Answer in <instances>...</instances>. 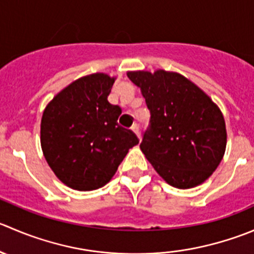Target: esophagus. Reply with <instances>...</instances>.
I'll list each match as a JSON object with an SVG mask.
<instances>
[{
  "label": "esophagus",
  "instance_id": "esophagus-1",
  "mask_svg": "<svg viewBox=\"0 0 254 254\" xmlns=\"http://www.w3.org/2000/svg\"><path fill=\"white\" fill-rule=\"evenodd\" d=\"M131 130L135 132V134L137 135V137H139V139H140V127H139V125L134 124V125H132V127H131Z\"/></svg>",
  "mask_w": 254,
  "mask_h": 254
}]
</instances>
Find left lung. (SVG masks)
<instances>
[{"label": "left lung", "instance_id": "1", "mask_svg": "<svg viewBox=\"0 0 254 254\" xmlns=\"http://www.w3.org/2000/svg\"><path fill=\"white\" fill-rule=\"evenodd\" d=\"M127 77L141 89L150 110L140 144L146 159L171 186L202 184L226 149V124L217 105L177 73L129 72Z\"/></svg>", "mask_w": 254, "mask_h": 254}]
</instances>
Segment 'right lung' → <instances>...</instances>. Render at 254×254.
Masks as SVG:
<instances>
[{
	"instance_id": "right-lung-1",
	"label": "right lung",
	"mask_w": 254,
	"mask_h": 254,
	"mask_svg": "<svg viewBox=\"0 0 254 254\" xmlns=\"http://www.w3.org/2000/svg\"><path fill=\"white\" fill-rule=\"evenodd\" d=\"M114 78L97 73L75 80L44 109L41 145L59 180L79 191L103 187L117 172L136 135L118 124L119 105L108 102Z\"/></svg>"
}]
</instances>
